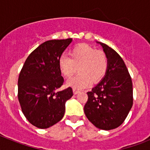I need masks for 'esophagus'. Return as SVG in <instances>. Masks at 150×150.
<instances>
[{
	"instance_id": "obj_1",
	"label": "esophagus",
	"mask_w": 150,
	"mask_h": 150,
	"mask_svg": "<svg viewBox=\"0 0 150 150\" xmlns=\"http://www.w3.org/2000/svg\"><path fill=\"white\" fill-rule=\"evenodd\" d=\"M73 91H74V94H75V95H76V94H78L79 92V90L76 89V88H73Z\"/></svg>"
}]
</instances>
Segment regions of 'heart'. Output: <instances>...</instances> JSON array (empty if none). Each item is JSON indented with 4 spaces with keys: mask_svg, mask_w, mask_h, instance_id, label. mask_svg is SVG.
I'll use <instances>...</instances> for the list:
<instances>
[{
    "mask_svg": "<svg viewBox=\"0 0 150 150\" xmlns=\"http://www.w3.org/2000/svg\"><path fill=\"white\" fill-rule=\"evenodd\" d=\"M70 58L62 55L59 59V67L64 77H75L68 80L67 85L74 88L88 86L91 83L101 80L107 71L108 59L102 50H96L88 44H80L70 52Z\"/></svg>",
    "mask_w": 150,
    "mask_h": 150,
    "instance_id": "1",
    "label": "heart"
}]
</instances>
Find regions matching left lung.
I'll use <instances>...</instances> for the list:
<instances>
[{
	"instance_id": "1",
	"label": "left lung",
	"mask_w": 150,
	"mask_h": 150,
	"mask_svg": "<svg viewBox=\"0 0 150 150\" xmlns=\"http://www.w3.org/2000/svg\"><path fill=\"white\" fill-rule=\"evenodd\" d=\"M108 67L101 81L88 91L85 114L97 128L111 130L121 125L133 105L132 77L124 61L113 49L103 43Z\"/></svg>"
}]
</instances>
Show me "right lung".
Listing matches in <instances>:
<instances>
[{"mask_svg": "<svg viewBox=\"0 0 150 150\" xmlns=\"http://www.w3.org/2000/svg\"><path fill=\"white\" fill-rule=\"evenodd\" d=\"M72 39L44 42L28 55L18 79V99L23 114L37 128H47L64 115L72 88L56 91L63 85L59 59Z\"/></svg>", "mask_w": 150, "mask_h": 150, "instance_id": "1", "label": "right lung"}]
</instances>
